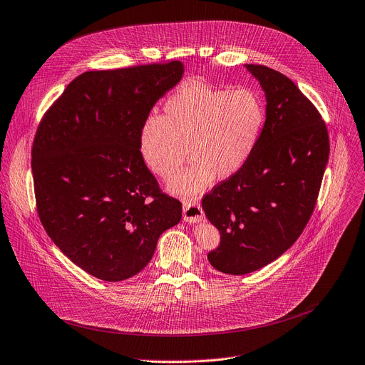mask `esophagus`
I'll use <instances>...</instances> for the list:
<instances>
[{"label": "esophagus", "mask_w": 365, "mask_h": 365, "mask_svg": "<svg viewBox=\"0 0 365 365\" xmlns=\"http://www.w3.org/2000/svg\"><path fill=\"white\" fill-rule=\"evenodd\" d=\"M205 217V212L200 206V203L197 202H187L182 206V219L188 223H197L200 220H203Z\"/></svg>", "instance_id": "esophagus-1"}]
</instances>
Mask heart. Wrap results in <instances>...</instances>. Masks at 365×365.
Instances as JSON below:
<instances>
[{"label": "heart", "instance_id": "1", "mask_svg": "<svg viewBox=\"0 0 365 365\" xmlns=\"http://www.w3.org/2000/svg\"><path fill=\"white\" fill-rule=\"evenodd\" d=\"M264 118L263 102L253 91L191 83L165 102L162 117L145 123L140 155L153 174L170 178L190 153L191 163L166 187L194 197L216 177L227 180L241 170L257 146Z\"/></svg>", "mask_w": 365, "mask_h": 365}]
</instances>
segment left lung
Returning <instances> with one entry per match:
<instances>
[{"instance_id": "obj_1", "label": "left lung", "mask_w": 365, "mask_h": 365, "mask_svg": "<svg viewBox=\"0 0 365 365\" xmlns=\"http://www.w3.org/2000/svg\"><path fill=\"white\" fill-rule=\"evenodd\" d=\"M266 96V121L241 170L202 206L220 234L209 263L247 274L282 256L310 220L329 160V134L316 106L273 68L245 64Z\"/></svg>"}]
</instances>
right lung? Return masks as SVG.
I'll list each match as a JSON object with an SVG mask.
<instances>
[{
	"mask_svg": "<svg viewBox=\"0 0 365 365\" xmlns=\"http://www.w3.org/2000/svg\"><path fill=\"white\" fill-rule=\"evenodd\" d=\"M181 61L76 77L43 115L32 148L38 215L76 266L118 282L143 270L181 203L162 194L138 149L150 109Z\"/></svg>",
	"mask_w": 365,
	"mask_h": 365,
	"instance_id": "1",
	"label": "right lung"
}]
</instances>
